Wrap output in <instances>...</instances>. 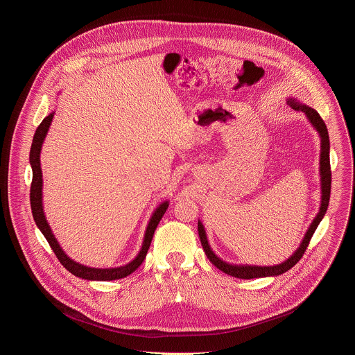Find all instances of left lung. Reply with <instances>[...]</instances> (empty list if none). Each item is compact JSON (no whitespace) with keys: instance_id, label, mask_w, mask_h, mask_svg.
I'll return each mask as SVG.
<instances>
[{"instance_id":"8db88e82","label":"left lung","mask_w":355,"mask_h":355,"mask_svg":"<svg viewBox=\"0 0 355 355\" xmlns=\"http://www.w3.org/2000/svg\"><path fill=\"white\" fill-rule=\"evenodd\" d=\"M289 105L296 110V111H302L305 112L308 119L311 121V123L315 126V129L319 132L320 137H322V153H320V177H322V204H320V212L318 214V216L315 218V220L312 222L311 227L308 229L305 237H303L299 248L293 252V254L284 263L278 264V266H272V267H256V266H232L227 264L225 261H222L218 256H215V252L211 250L208 239H207V233L204 229V225L200 222H198V233H199V239L202 243V247H204V251L207 257L209 259V261L219 268L220 271H223L227 275L236 277V278H241V279H251V278H261V277H275V275H281L284 272H286L288 270H291L300 259L302 256L305 254V251L309 245V241L315 233V230L318 229L319 223L322 222L327 207H329V200H330V189H331V170H330V140H329V132L326 128V123L323 122V119L320 118V115L311 107L308 105H302L293 99L288 101Z\"/></svg>"}]
</instances>
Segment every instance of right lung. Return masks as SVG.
I'll return each instance as SVG.
<instances>
[{
	"label": "right lung",
	"mask_w": 355,
	"mask_h": 355,
	"mask_svg": "<svg viewBox=\"0 0 355 355\" xmlns=\"http://www.w3.org/2000/svg\"><path fill=\"white\" fill-rule=\"evenodd\" d=\"M55 116V112H52L50 115H47L42 123L37 126L35 136H33V141H32V147H31V156H29V162L32 166V184H31V208H32V215L33 219L36 222V226L40 229V232L43 233V236L46 237L47 243L52 247L53 252L56 254V257L59 259V261L62 263V266L71 272L76 277H80L83 279H88V281H112V279H121L125 278L128 275H130L133 271H136L140 264L144 261L146 254L148 251V247L151 244V239H153V234L156 232V227L159 225V222L162 220L163 215L166 214L167 208H168V202H163L162 205H159V208L155 211L153 216H151L148 226L146 229L144 233V240L141 244V250L139 251V254L136 256V259L133 261H130L129 264L123 266V267H118V268H91V267H85L83 264H78L76 261H73L71 259H69L64 251L62 250V247L59 245L58 240L55 239L52 230H50L49 223L46 222L44 214H43V207H42V170H40V148H42V143L46 137V133L49 130L50 123H52V119Z\"/></svg>",
	"instance_id": "1"
}]
</instances>
